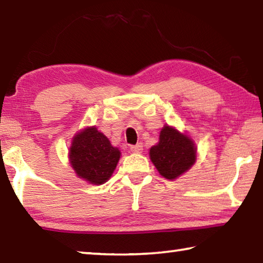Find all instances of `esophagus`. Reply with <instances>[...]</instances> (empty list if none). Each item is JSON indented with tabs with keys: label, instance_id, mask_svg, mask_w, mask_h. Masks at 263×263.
<instances>
[{
	"label": "esophagus",
	"instance_id": "obj_1",
	"mask_svg": "<svg viewBox=\"0 0 263 263\" xmlns=\"http://www.w3.org/2000/svg\"><path fill=\"white\" fill-rule=\"evenodd\" d=\"M142 144L141 142H139V144H137L135 146H131V151L133 153H141L142 152Z\"/></svg>",
	"mask_w": 263,
	"mask_h": 263
}]
</instances>
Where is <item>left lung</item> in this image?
I'll return each instance as SVG.
<instances>
[{
  "instance_id": "obj_1",
  "label": "left lung",
  "mask_w": 263,
  "mask_h": 263,
  "mask_svg": "<svg viewBox=\"0 0 263 263\" xmlns=\"http://www.w3.org/2000/svg\"><path fill=\"white\" fill-rule=\"evenodd\" d=\"M149 159L160 175L175 180L193 167L197 159V147L186 133L166 124L160 131L159 142L149 149Z\"/></svg>"
}]
</instances>
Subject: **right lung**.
Masks as SVG:
<instances>
[{"instance_id": "1", "label": "right lung", "mask_w": 263, "mask_h": 263, "mask_svg": "<svg viewBox=\"0 0 263 263\" xmlns=\"http://www.w3.org/2000/svg\"><path fill=\"white\" fill-rule=\"evenodd\" d=\"M69 163L75 174L90 184H103L114 174L121 159V151L96 126L83 128L72 139Z\"/></svg>"}]
</instances>
